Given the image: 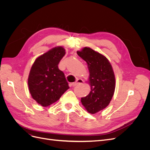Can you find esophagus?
Here are the masks:
<instances>
[{"mask_svg":"<svg viewBox=\"0 0 150 150\" xmlns=\"http://www.w3.org/2000/svg\"><path fill=\"white\" fill-rule=\"evenodd\" d=\"M83 80L81 79H79V78H78L76 79V82H74V83L72 84V86H76L77 85L80 84H83Z\"/></svg>","mask_w":150,"mask_h":150,"instance_id":"obj_1","label":"esophagus"}]
</instances>
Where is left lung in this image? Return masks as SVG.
I'll return each mask as SVG.
<instances>
[{
  "label": "left lung",
  "mask_w": 150,
  "mask_h": 150,
  "mask_svg": "<svg viewBox=\"0 0 150 150\" xmlns=\"http://www.w3.org/2000/svg\"><path fill=\"white\" fill-rule=\"evenodd\" d=\"M78 55L88 64V83L91 91L81 98V103L87 111L95 114L110 104L115 90V76L111 64L103 54L88 47L77 51Z\"/></svg>",
  "instance_id": "left-lung-1"
}]
</instances>
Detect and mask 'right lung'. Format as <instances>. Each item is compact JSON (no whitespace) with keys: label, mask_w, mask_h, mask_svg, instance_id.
I'll return each mask as SVG.
<instances>
[{"label":"right lung","mask_w":150,"mask_h":150,"mask_svg":"<svg viewBox=\"0 0 150 150\" xmlns=\"http://www.w3.org/2000/svg\"><path fill=\"white\" fill-rule=\"evenodd\" d=\"M65 54L64 47H55L39 56L31 67L28 78L29 92L43 107L56 102L69 88L64 72L58 68Z\"/></svg>","instance_id":"right-lung-1"}]
</instances>
